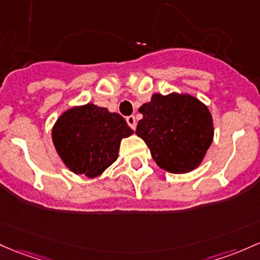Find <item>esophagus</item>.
I'll return each instance as SVG.
<instances>
[{"label":"esophagus","mask_w":260,"mask_h":260,"mask_svg":"<svg viewBox=\"0 0 260 260\" xmlns=\"http://www.w3.org/2000/svg\"><path fill=\"white\" fill-rule=\"evenodd\" d=\"M127 123H128V125H129L131 128H132L133 131L136 129V127H137V122H136V117L135 116H128L127 118Z\"/></svg>","instance_id":"obj_1"}]
</instances>
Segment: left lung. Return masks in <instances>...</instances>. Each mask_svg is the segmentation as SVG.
Here are the masks:
<instances>
[{"mask_svg": "<svg viewBox=\"0 0 260 260\" xmlns=\"http://www.w3.org/2000/svg\"><path fill=\"white\" fill-rule=\"evenodd\" d=\"M139 112L136 135L161 169L181 174L199 167L213 138L209 108L190 95L155 93Z\"/></svg>", "mask_w": 260, "mask_h": 260, "instance_id": "8db88e82", "label": "left lung"}]
</instances>
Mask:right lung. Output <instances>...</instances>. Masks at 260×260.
Masks as SVG:
<instances>
[{
    "instance_id": "right-lung-1",
    "label": "right lung",
    "mask_w": 260,
    "mask_h": 260,
    "mask_svg": "<svg viewBox=\"0 0 260 260\" xmlns=\"http://www.w3.org/2000/svg\"><path fill=\"white\" fill-rule=\"evenodd\" d=\"M132 133L121 115L87 104L62 113L53 128V142L71 172L95 178L116 161L121 139Z\"/></svg>"
}]
</instances>
